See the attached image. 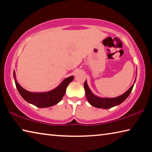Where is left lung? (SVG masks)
<instances>
[{
  "instance_id": "8db88e82",
  "label": "left lung",
  "mask_w": 152,
  "mask_h": 152,
  "mask_svg": "<svg viewBox=\"0 0 152 152\" xmlns=\"http://www.w3.org/2000/svg\"><path fill=\"white\" fill-rule=\"evenodd\" d=\"M133 85H134V84H133V85L129 88L128 91H126L124 94L115 98H101L96 96V95L92 93L91 89L89 88L88 84H87L86 80L84 82V89H85V94L86 99L88 100L89 103L91 104L92 106L96 108H99V109H107L113 107L117 106V105L122 103V102L129 96V95L130 94L131 92L132 91Z\"/></svg>"
}]
</instances>
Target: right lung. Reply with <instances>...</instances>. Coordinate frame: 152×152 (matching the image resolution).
Segmentation results:
<instances>
[{
  "instance_id": "1",
  "label": "right lung",
  "mask_w": 152,
  "mask_h": 152,
  "mask_svg": "<svg viewBox=\"0 0 152 152\" xmlns=\"http://www.w3.org/2000/svg\"><path fill=\"white\" fill-rule=\"evenodd\" d=\"M13 77L16 87L20 96L27 102L39 108L52 107L60 102L65 94L67 86L74 78V76L66 78L61 82L60 85L50 91L45 92H31L24 89L18 83L15 71L13 72Z\"/></svg>"
}]
</instances>
